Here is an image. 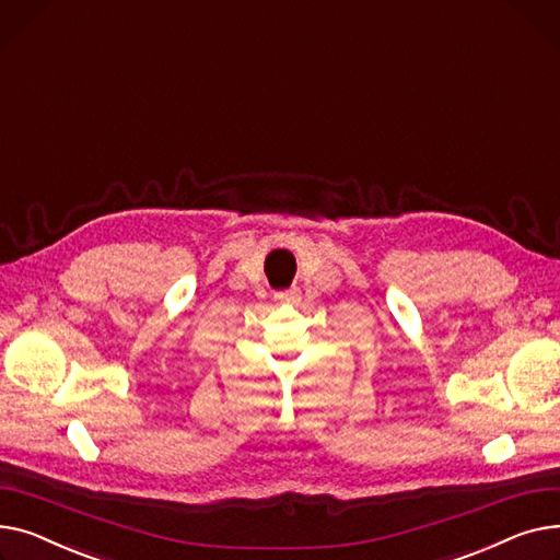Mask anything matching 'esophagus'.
Masks as SVG:
<instances>
[{
  "instance_id": "esophagus-1",
  "label": "esophagus",
  "mask_w": 560,
  "mask_h": 560,
  "mask_svg": "<svg viewBox=\"0 0 560 560\" xmlns=\"http://www.w3.org/2000/svg\"><path fill=\"white\" fill-rule=\"evenodd\" d=\"M276 299H278L280 303L293 305V303L301 301V291H299V289H284V291H278V293H276Z\"/></svg>"
}]
</instances>
